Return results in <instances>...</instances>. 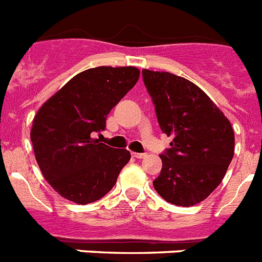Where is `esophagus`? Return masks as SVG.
<instances>
[{
    "mask_svg": "<svg viewBox=\"0 0 262 262\" xmlns=\"http://www.w3.org/2000/svg\"><path fill=\"white\" fill-rule=\"evenodd\" d=\"M133 156L135 157V159H143V157L147 156V154H138V152H134Z\"/></svg>",
    "mask_w": 262,
    "mask_h": 262,
    "instance_id": "34e87169",
    "label": "esophagus"
}]
</instances>
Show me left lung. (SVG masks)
<instances>
[{"label": "left lung", "mask_w": 262, "mask_h": 262, "mask_svg": "<svg viewBox=\"0 0 262 262\" xmlns=\"http://www.w3.org/2000/svg\"><path fill=\"white\" fill-rule=\"evenodd\" d=\"M142 73L160 128L173 136L170 148L160 155L163 168L154 181L155 190L172 205H196L226 174L235 149L232 126L191 81L169 72Z\"/></svg>", "instance_id": "1"}]
</instances>
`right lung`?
<instances>
[{"label": "right lung", "mask_w": 262, "mask_h": 262, "mask_svg": "<svg viewBox=\"0 0 262 262\" xmlns=\"http://www.w3.org/2000/svg\"><path fill=\"white\" fill-rule=\"evenodd\" d=\"M135 67H97L81 72L36 113L31 142L48 184L68 201L88 205L113 189L131 159L92 135L106 128V117L139 80Z\"/></svg>", "instance_id": "obj_1"}]
</instances>
